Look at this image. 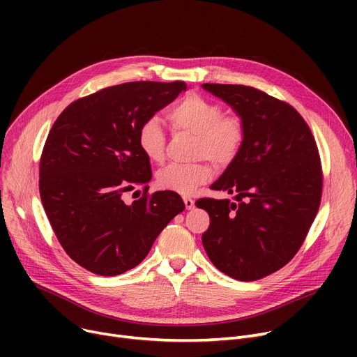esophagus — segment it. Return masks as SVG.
Listing matches in <instances>:
<instances>
[{
	"instance_id": "1",
	"label": "esophagus",
	"mask_w": 357,
	"mask_h": 357,
	"mask_svg": "<svg viewBox=\"0 0 357 357\" xmlns=\"http://www.w3.org/2000/svg\"><path fill=\"white\" fill-rule=\"evenodd\" d=\"M183 204H185V207H186V210H192L194 207H195V202H194V199H191V198H183Z\"/></svg>"
}]
</instances>
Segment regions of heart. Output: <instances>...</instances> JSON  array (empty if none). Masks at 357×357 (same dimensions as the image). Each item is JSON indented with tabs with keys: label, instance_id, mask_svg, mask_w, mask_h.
Segmentation results:
<instances>
[{
	"label": "heart",
	"instance_id": "1",
	"mask_svg": "<svg viewBox=\"0 0 357 357\" xmlns=\"http://www.w3.org/2000/svg\"><path fill=\"white\" fill-rule=\"evenodd\" d=\"M167 120L175 131L194 136V158L208 159L214 166L229 165L245 140V126L237 116H224L218 104L195 93L186 96L167 111ZM142 153L150 162L165 158L166 136L158 119L146 120L137 131ZM208 165H167L156 175L159 188L181 195H191L210 179Z\"/></svg>",
	"mask_w": 357,
	"mask_h": 357
}]
</instances>
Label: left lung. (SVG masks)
I'll return each instance as SVG.
<instances>
[{
  "mask_svg": "<svg viewBox=\"0 0 357 357\" xmlns=\"http://www.w3.org/2000/svg\"><path fill=\"white\" fill-rule=\"evenodd\" d=\"M202 88L245 126L237 156L210 186L240 202H195L210 214L202 245L218 271L250 282L285 266L301 248L320 207V156L310 127L289 104L245 85Z\"/></svg>",
  "mask_w": 357,
  "mask_h": 357,
  "instance_id": "left-lung-1",
  "label": "left lung"
}]
</instances>
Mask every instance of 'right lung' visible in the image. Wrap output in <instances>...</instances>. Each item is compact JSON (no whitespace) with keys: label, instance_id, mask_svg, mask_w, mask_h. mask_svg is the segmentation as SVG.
<instances>
[{"label":"right lung","instance_id":"obj_1","mask_svg":"<svg viewBox=\"0 0 357 357\" xmlns=\"http://www.w3.org/2000/svg\"><path fill=\"white\" fill-rule=\"evenodd\" d=\"M182 91V81L109 86L73 101L54 121L40 159V198L62 248L86 271L116 276L133 269L185 210L171 191L123 201L152 179L137 143L140 126Z\"/></svg>","mask_w":357,"mask_h":357}]
</instances>
